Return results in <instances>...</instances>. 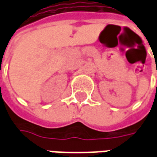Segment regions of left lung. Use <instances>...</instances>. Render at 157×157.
Masks as SVG:
<instances>
[{
  "mask_svg": "<svg viewBox=\"0 0 157 157\" xmlns=\"http://www.w3.org/2000/svg\"><path fill=\"white\" fill-rule=\"evenodd\" d=\"M156 88H157V84H156Z\"/></svg>",
  "mask_w": 157,
  "mask_h": 157,
  "instance_id": "left-lung-1",
  "label": "left lung"
}]
</instances>
